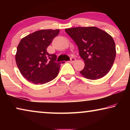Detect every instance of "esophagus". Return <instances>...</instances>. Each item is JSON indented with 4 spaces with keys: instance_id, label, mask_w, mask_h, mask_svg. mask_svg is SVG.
Segmentation results:
<instances>
[{
    "instance_id": "obj_1",
    "label": "esophagus",
    "mask_w": 130,
    "mask_h": 130,
    "mask_svg": "<svg viewBox=\"0 0 130 130\" xmlns=\"http://www.w3.org/2000/svg\"><path fill=\"white\" fill-rule=\"evenodd\" d=\"M76 58H70V61H69V63H74V61H76Z\"/></svg>"
}]
</instances>
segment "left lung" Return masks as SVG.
I'll list each match as a JSON object with an SVG mask.
<instances>
[{"instance_id": "left-lung-1", "label": "left lung", "mask_w": 130, "mask_h": 130, "mask_svg": "<svg viewBox=\"0 0 130 130\" xmlns=\"http://www.w3.org/2000/svg\"><path fill=\"white\" fill-rule=\"evenodd\" d=\"M79 50L85 62V67L80 73L83 77L96 80L109 72L116 56L115 44L106 32L95 27H75L65 29Z\"/></svg>"}]
</instances>
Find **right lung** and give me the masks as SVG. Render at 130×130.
<instances>
[{
    "label": "right lung",
    "instance_id": "add662e5",
    "mask_svg": "<svg viewBox=\"0 0 130 130\" xmlns=\"http://www.w3.org/2000/svg\"><path fill=\"white\" fill-rule=\"evenodd\" d=\"M59 32V29H41L21 40L15 55L16 63L28 81L42 85L57 76L61 63L56 61V54L48 53L47 48Z\"/></svg>",
    "mask_w": 130,
    "mask_h": 130
}]
</instances>
